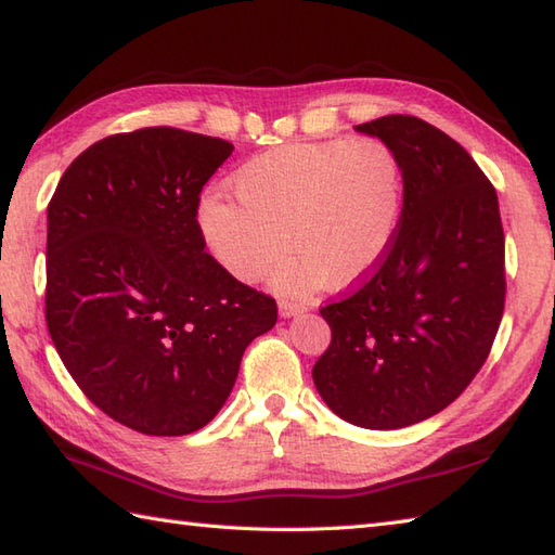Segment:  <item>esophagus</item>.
Returning a JSON list of instances; mask_svg holds the SVG:
<instances>
[{
	"mask_svg": "<svg viewBox=\"0 0 555 555\" xmlns=\"http://www.w3.org/2000/svg\"><path fill=\"white\" fill-rule=\"evenodd\" d=\"M305 308L300 302H291V300H279V312H281V317H293V314H298V312H302Z\"/></svg>",
	"mask_w": 555,
	"mask_h": 555,
	"instance_id": "obj_1",
	"label": "esophagus"
}]
</instances>
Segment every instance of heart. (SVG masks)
<instances>
[{
    "label": "heart",
    "mask_w": 555,
    "mask_h": 555,
    "mask_svg": "<svg viewBox=\"0 0 555 555\" xmlns=\"http://www.w3.org/2000/svg\"><path fill=\"white\" fill-rule=\"evenodd\" d=\"M231 188L235 199L211 193L199 203V229L229 274L259 281L288 241L296 250L274 274L281 291L305 293L326 279L350 288L391 250L405 167L382 138H334L259 152L235 169Z\"/></svg>",
    "instance_id": "heart-1"
}]
</instances>
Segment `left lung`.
Masks as SVG:
<instances>
[{
  "instance_id": "1",
  "label": "left lung",
  "mask_w": 555,
  "mask_h": 555,
  "mask_svg": "<svg viewBox=\"0 0 555 555\" xmlns=\"http://www.w3.org/2000/svg\"><path fill=\"white\" fill-rule=\"evenodd\" d=\"M358 131L403 159V219L379 269L320 308L332 344L312 379L340 420L400 429L451 405L487 362L505 308V238L496 188L451 135L408 114Z\"/></svg>"
}]
</instances>
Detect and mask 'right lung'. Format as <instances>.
<instances>
[{"label": "right lung", "instance_id": "1", "mask_svg": "<svg viewBox=\"0 0 555 555\" xmlns=\"http://www.w3.org/2000/svg\"><path fill=\"white\" fill-rule=\"evenodd\" d=\"M233 145L171 126L98 140L47 205V328L82 393L147 436L203 429L276 300L205 250L203 185Z\"/></svg>", "mask_w": 555, "mask_h": 555}]
</instances>
